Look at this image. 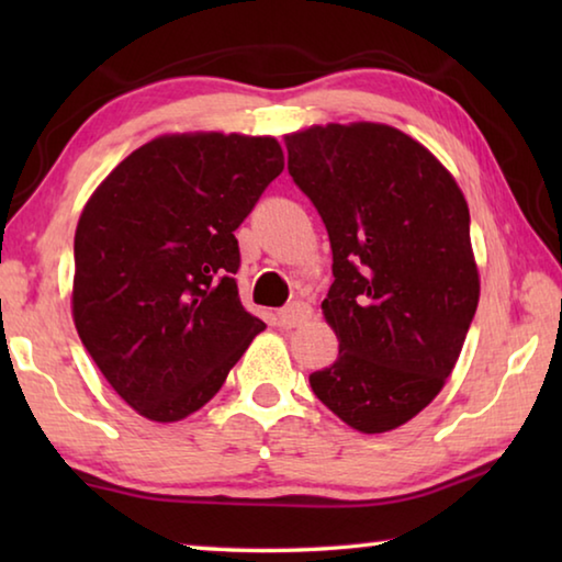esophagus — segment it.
Returning <instances> with one entry per match:
<instances>
[{"label": "esophagus", "instance_id": "34e87169", "mask_svg": "<svg viewBox=\"0 0 562 562\" xmlns=\"http://www.w3.org/2000/svg\"><path fill=\"white\" fill-rule=\"evenodd\" d=\"M310 317H312V307L302 300H294L288 304V307H282L278 312V319L282 327H297V325H302V322H307Z\"/></svg>", "mask_w": 562, "mask_h": 562}]
</instances>
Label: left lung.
Returning a JSON list of instances; mask_svg holds the SVG:
<instances>
[{
	"mask_svg": "<svg viewBox=\"0 0 562 562\" xmlns=\"http://www.w3.org/2000/svg\"><path fill=\"white\" fill-rule=\"evenodd\" d=\"M284 144L335 274L322 310L339 357L310 386L351 429L392 431L441 392L479 307L469 205L429 150L384 123L312 126Z\"/></svg>",
	"mask_w": 562,
	"mask_h": 562,
	"instance_id": "obj_1",
	"label": "left lung"
}]
</instances>
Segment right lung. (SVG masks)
<instances>
[{
  "instance_id": "right-lung-1",
  "label": "right lung",
  "mask_w": 562,
  "mask_h": 562,
  "mask_svg": "<svg viewBox=\"0 0 562 562\" xmlns=\"http://www.w3.org/2000/svg\"><path fill=\"white\" fill-rule=\"evenodd\" d=\"M282 168L268 136H160L121 160L83 207L76 331L116 394L150 422L211 402L265 329L237 294L235 231Z\"/></svg>"
}]
</instances>
